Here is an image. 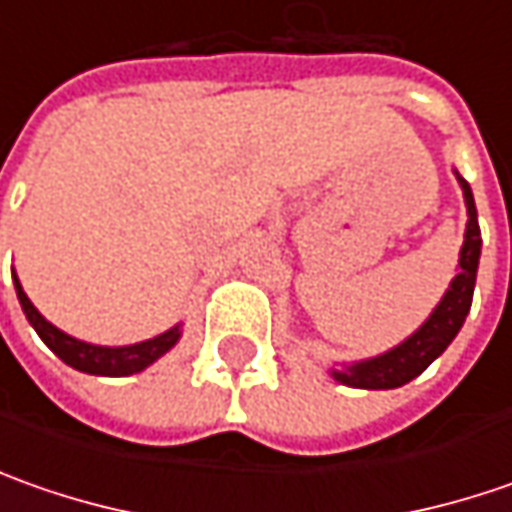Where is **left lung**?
Wrapping results in <instances>:
<instances>
[{
    "mask_svg": "<svg viewBox=\"0 0 512 512\" xmlns=\"http://www.w3.org/2000/svg\"><path fill=\"white\" fill-rule=\"evenodd\" d=\"M464 190V205H467V230H464V247L459 256V273L450 282V290L444 293L439 307L433 310V316L424 322L407 342L393 347L390 353L356 362L344 370H336L333 376L342 384L350 387H367V390H390V387H402L410 379H416L424 373L433 359H439L447 344L456 339V333L462 330L464 319L473 305V287H476V270H479V256H482V230L476 222V205H473V193L470 185L459 176Z\"/></svg>",
    "mask_w": 512,
    "mask_h": 512,
    "instance_id": "1",
    "label": "left lung"
}]
</instances>
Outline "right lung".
Instances as JSON below:
<instances>
[{"label":"right lung","instance_id":"obj_1","mask_svg":"<svg viewBox=\"0 0 512 512\" xmlns=\"http://www.w3.org/2000/svg\"><path fill=\"white\" fill-rule=\"evenodd\" d=\"M13 285H16L19 305L25 310L33 330L39 333V339L48 344L62 362L82 370V373H93V376H130V373L145 370L148 364L156 362L159 356H165L170 347L179 342V327H173V330L156 336V339H148V342L128 344V347H99V344L79 342V339H73L68 333H62L59 327L50 325L48 319L25 296V290H22L16 276H13Z\"/></svg>","mask_w":512,"mask_h":512}]
</instances>
